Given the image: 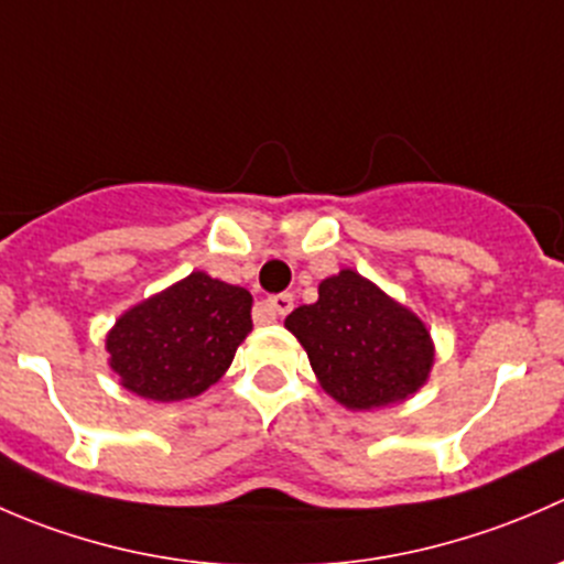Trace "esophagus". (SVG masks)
Segmentation results:
<instances>
[{
	"mask_svg": "<svg viewBox=\"0 0 564 564\" xmlns=\"http://www.w3.org/2000/svg\"><path fill=\"white\" fill-rule=\"evenodd\" d=\"M294 308V297L292 294H272V297H267L264 303H259V314L275 318V316H286L289 311Z\"/></svg>",
	"mask_w": 564,
	"mask_h": 564,
	"instance_id": "obj_1",
	"label": "esophagus"
}]
</instances>
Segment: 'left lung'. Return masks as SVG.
Returning a JSON list of instances; mask_svg holds the SVG:
<instances>
[{"instance_id": "left-lung-1", "label": "left lung", "mask_w": 564, "mask_h": 564, "mask_svg": "<svg viewBox=\"0 0 564 564\" xmlns=\"http://www.w3.org/2000/svg\"><path fill=\"white\" fill-rule=\"evenodd\" d=\"M286 327L308 351L324 392L357 412L414 395L434 366L423 318L355 270L324 278L316 303L294 308Z\"/></svg>"}]
</instances>
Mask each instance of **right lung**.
<instances>
[{
    "label": "right lung",
    "instance_id": "1",
    "mask_svg": "<svg viewBox=\"0 0 564 564\" xmlns=\"http://www.w3.org/2000/svg\"><path fill=\"white\" fill-rule=\"evenodd\" d=\"M248 289L191 272L117 318L106 335L108 366L124 390L150 401L202 395L253 329Z\"/></svg>",
    "mask_w": 564,
    "mask_h": 564
}]
</instances>
